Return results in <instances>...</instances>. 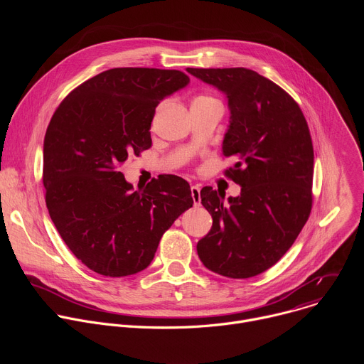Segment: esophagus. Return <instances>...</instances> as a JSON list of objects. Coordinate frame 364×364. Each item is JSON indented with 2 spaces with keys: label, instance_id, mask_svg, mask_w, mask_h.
Returning a JSON list of instances; mask_svg holds the SVG:
<instances>
[{
  "label": "esophagus",
  "instance_id": "esophagus-1",
  "mask_svg": "<svg viewBox=\"0 0 364 364\" xmlns=\"http://www.w3.org/2000/svg\"><path fill=\"white\" fill-rule=\"evenodd\" d=\"M191 197L194 201V205H200L201 204V197H200V186H191Z\"/></svg>",
  "mask_w": 364,
  "mask_h": 364
}]
</instances>
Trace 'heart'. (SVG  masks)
Returning a JSON list of instances; mask_svg holds the SVG:
<instances>
[{
    "label": "heart",
    "instance_id": "heart-1",
    "mask_svg": "<svg viewBox=\"0 0 364 364\" xmlns=\"http://www.w3.org/2000/svg\"><path fill=\"white\" fill-rule=\"evenodd\" d=\"M203 97H204V99H212V97H205V96H201V97H197V99H203Z\"/></svg>",
    "mask_w": 364,
    "mask_h": 364
}]
</instances>
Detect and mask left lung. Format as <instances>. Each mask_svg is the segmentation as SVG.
<instances>
[{"label": "left lung", "instance_id": "8db88e82", "mask_svg": "<svg viewBox=\"0 0 364 364\" xmlns=\"http://www.w3.org/2000/svg\"><path fill=\"white\" fill-rule=\"evenodd\" d=\"M187 72L222 90L230 124L225 171L242 187L229 197L204 187L201 204L213 218L197 243L203 265L228 278H250L274 267L292 246L313 205L314 149L298 103L277 83L245 68Z\"/></svg>", "mask_w": 364, "mask_h": 364}]
</instances>
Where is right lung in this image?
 Segmentation results:
<instances>
[{"label": "right lung", "mask_w": 364, "mask_h": 364, "mask_svg": "<svg viewBox=\"0 0 364 364\" xmlns=\"http://www.w3.org/2000/svg\"><path fill=\"white\" fill-rule=\"evenodd\" d=\"M190 82L180 70L115 68L73 89L47 127L43 184L48 215L73 255L99 275L145 269L164 232L193 205L177 176L134 191L119 167L148 149L159 103Z\"/></svg>", "instance_id": "1"}]
</instances>
